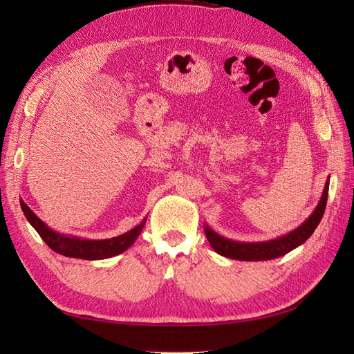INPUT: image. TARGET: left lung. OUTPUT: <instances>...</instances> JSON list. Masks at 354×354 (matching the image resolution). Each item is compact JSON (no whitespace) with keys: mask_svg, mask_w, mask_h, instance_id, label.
<instances>
[{"mask_svg":"<svg viewBox=\"0 0 354 354\" xmlns=\"http://www.w3.org/2000/svg\"><path fill=\"white\" fill-rule=\"evenodd\" d=\"M328 189L329 183L325 185V190L320 198L315 212L310 216L301 226L295 229L294 232L285 234L282 238H277L273 241L267 242H259V243H243V242H234L221 238L214 230H211L208 226L205 227V234L209 245L217 251L220 255L229 257L233 260H242V261H261V260H272L277 259V257L285 255L286 252L292 251L298 245L304 243L310 236H312L317 224L324 217V212L326 208L328 201Z\"/></svg>","mask_w":354,"mask_h":354,"instance_id":"left-lung-1","label":"left lung"}]
</instances>
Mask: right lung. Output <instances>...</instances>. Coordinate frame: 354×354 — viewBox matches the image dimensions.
<instances>
[{"mask_svg": "<svg viewBox=\"0 0 354 354\" xmlns=\"http://www.w3.org/2000/svg\"><path fill=\"white\" fill-rule=\"evenodd\" d=\"M20 207L24 209L28 221L32 224L39 236L42 238L53 251L62 254L65 257H72V259H84V260H103L109 259V257L118 255L124 252L127 248L136 242L138 234L142 233L146 220H143L137 227L127 232L121 236H116L112 239H103V241H87L80 238H69L65 234H60L53 232L44 221H41L32 209L26 205L24 201H20Z\"/></svg>", "mask_w": 354, "mask_h": 354, "instance_id": "add662e5", "label": "right lung"}]
</instances>
